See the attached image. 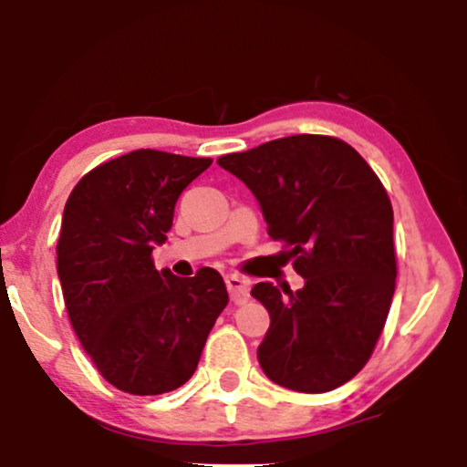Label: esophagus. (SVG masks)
Returning <instances> with one entry per match:
<instances>
[{
  "label": "esophagus",
  "mask_w": 467,
  "mask_h": 467,
  "mask_svg": "<svg viewBox=\"0 0 467 467\" xmlns=\"http://www.w3.org/2000/svg\"><path fill=\"white\" fill-rule=\"evenodd\" d=\"M226 287L230 292V298H233V301H237V303L245 301V298H248V294H250V281H245V278L239 276V275H228L226 276Z\"/></svg>",
  "instance_id": "1"
}]
</instances>
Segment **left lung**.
I'll return each mask as SVG.
<instances>
[{
    "instance_id": "8db88e82",
    "label": "left lung",
    "mask_w": 467,
    "mask_h": 467,
    "mask_svg": "<svg viewBox=\"0 0 467 467\" xmlns=\"http://www.w3.org/2000/svg\"><path fill=\"white\" fill-rule=\"evenodd\" d=\"M252 191L267 234L289 245L303 289L256 283L270 314L256 358L272 382L327 393L349 382L375 349L395 292L393 206L347 142L287 136L217 160Z\"/></svg>"
}]
</instances>
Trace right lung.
<instances>
[{
  "label": "right lung",
  "mask_w": 467,
  "mask_h": 467,
  "mask_svg": "<svg viewBox=\"0 0 467 467\" xmlns=\"http://www.w3.org/2000/svg\"><path fill=\"white\" fill-rule=\"evenodd\" d=\"M211 162L138 149L83 175L66 202L57 272L69 323L99 373L125 393L162 395L189 382L228 305L213 267L180 278L151 259L182 191Z\"/></svg>",
  "instance_id": "right-lung-1"
}]
</instances>
